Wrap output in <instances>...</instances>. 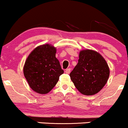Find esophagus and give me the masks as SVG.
I'll use <instances>...</instances> for the list:
<instances>
[{
	"instance_id": "1",
	"label": "esophagus",
	"mask_w": 128,
	"mask_h": 128,
	"mask_svg": "<svg viewBox=\"0 0 128 128\" xmlns=\"http://www.w3.org/2000/svg\"><path fill=\"white\" fill-rule=\"evenodd\" d=\"M70 68H67L66 70V71H65V72L67 73V74H69V73H70Z\"/></svg>"
}]
</instances>
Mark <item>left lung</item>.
<instances>
[{"instance_id":"1","label":"left lung","mask_w":128,"mask_h":128,"mask_svg":"<svg viewBox=\"0 0 128 128\" xmlns=\"http://www.w3.org/2000/svg\"><path fill=\"white\" fill-rule=\"evenodd\" d=\"M78 63L70 73V79L79 92L86 96L94 95L106 84L110 69L99 53L83 50L79 53Z\"/></svg>"}]
</instances>
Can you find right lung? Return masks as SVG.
Segmentation results:
<instances>
[{
	"label": "right lung",
	"instance_id": "right-lung-1",
	"mask_svg": "<svg viewBox=\"0 0 128 128\" xmlns=\"http://www.w3.org/2000/svg\"><path fill=\"white\" fill-rule=\"evenodd\" d=\"M56 50L49 44L36 48L26 59L23 73L29 86L40 94L49 92L64 73L56 58Z\"/></svg>",
	"mask_w": 128,
	"mask_h": 128
}]
</instances>
